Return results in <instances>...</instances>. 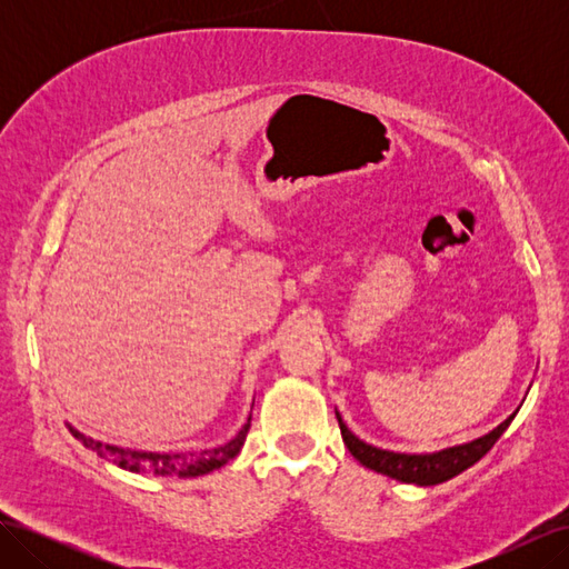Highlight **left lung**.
I'll return each instance as SVG.
<instances>
[{"label":"left lung","mask_w":569,"mask_h":569,"mask_svg":"<svg viewBox=\"0 0 569 569\" xmlns=\"http://www.w3.org/2000/svg\"><path fill=\"white\" fill-rule=\"evenodd\" d=\"M518 410H515L512 416L508 420H503L496 429H491L489 435L479 437L470 443L451 446V449H443L437 453H393V451L377 449V446L360 441L351 432V429L343 425L339 412H337V420H339L343 443H347V449L360 465H366V468L380 472V475H387L391 479L406 481V485L435 487V485H441V481H446V479L460 475L462 470L472 468L479 458H485L491 451V446L501 439V435L506 432L512 418L518 416Z\"/></svg>","instance_id":"left-lung-1"}]
</instances>
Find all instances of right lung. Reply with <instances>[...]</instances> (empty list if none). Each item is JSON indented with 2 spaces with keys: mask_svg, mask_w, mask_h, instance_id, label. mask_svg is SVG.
<instances>
[{
  "mask_svg": "<svg viewBox=\"0 0 569 569\" xmlns=\"http://www.w3.org/2000/svg\"><path fill=\"white\" fill-rule=\"evenodd\" d=\"M251 427V416L247 420V425L239 429L237 437L230 439L228 443L218 446V449L211 451H201V453H149V451H130V449H120V446H111V443H101L94 441L90 437H84L78 429H71L73 437L78 441H82L84 449L94 451L101 458H109L113 462H118L123 470L130 472H153L161 477H199L206 472H213L218 468H222L228 460H232L239 451H242L244 439L249 435Z\"/></svg>",
  "mask_w": 569,
  "mask_h": 569,
  "instance_id": "1",
  "label": "right lung"
}]
</instances>
